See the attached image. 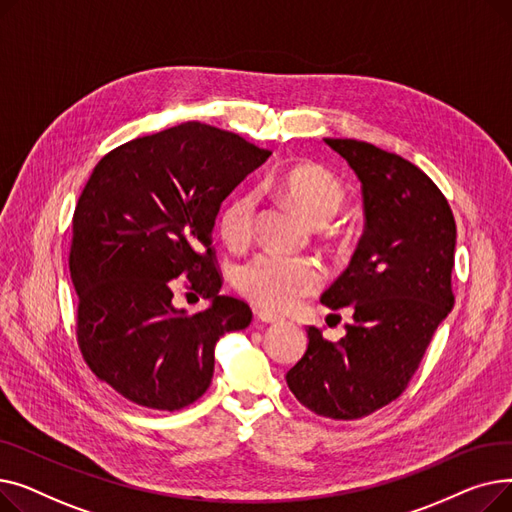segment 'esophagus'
Segmentation results:
<instances>
[{
	"label": "esophagus",
	"mask_w": 512,
	"mask_h": 512,
	"mask_svg": "<svg viewBox=\"0 0 512 512\" xmlns=\"http://www.w3.org/2000/svg\"><path fill=\"white\" fill-rule=\"evenodd\" d=\"M257 319L263 321V324H278V321H282L280 315H274V313H267V311H257Z\"/></svg>",
	"instance_id": "1"
}]
</instances>
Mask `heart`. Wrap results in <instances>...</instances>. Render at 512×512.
<instances>
[{"label":"heart","mask_w":512,"mask_h":512,"mask_svg":"<svg viewBox=\"0 0 512 512\" xmlns=\"http://www.w3.org/2000/svg\"><path fill=\"white\" fill-rule=\"evenodd\" d=\"M274 186L315 226L330 222L344 203L342 182L319 166H294L276 178ZM218 226L228 247L245 249L257 226V195L234 193L220 209ZM234 280L242 297L257 307L288 311L319 288L321 272L311 259L265 251L242 263Z\"/></svg>","instance_id":"heart-1"}]
</instances>
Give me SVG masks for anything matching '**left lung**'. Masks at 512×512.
<instances>
[{
	"instance_id": "left-lung-1",
	"label": "left lung",
	"mask_w": 512,
	"mask_h": 512,
	"mask_svg": "<svg viewBox=\"0 0 512 512\" xmlns=\"http://www.w3.org/2000/svg\"><path fill=\"white\" fill-rule=\"evenodd\" d=\"M361 180L365 230L346 272L324 292L353 309L338 342L307 328L286 384L309 411L353 421L407 388L454 305L456 224L440 188L411 161L355 139H324Z\"/></svg>"
}]
</instances>
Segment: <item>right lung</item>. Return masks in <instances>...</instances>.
<instances>
[{
	"mask_svg": "<svg viewBox=\"0 0 512 512\" xmlns=\"http://www.w3.org/2000/svg\"><path fill=\"white\" fill-rule=\"evenodd\" d=\"M270 155L234 132L184 122L95 166L70 242L78 344L97 378L134 405H191L211 384L215 342L251 324L245 301L220 294L211 232L222 201ZM180 275L210 301L205 312L173 305Z\"/></svg>",
	"mask_w": 512,
	"mask_h": 512,
	"instance_id": "right-lung-1",
	"label": "right lung"
}]
</instances>
